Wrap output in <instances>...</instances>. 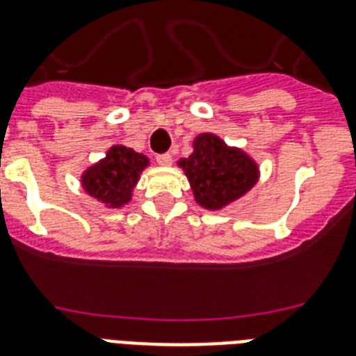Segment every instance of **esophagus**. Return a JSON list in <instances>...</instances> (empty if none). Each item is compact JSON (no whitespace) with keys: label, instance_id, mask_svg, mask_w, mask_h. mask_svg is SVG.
<instances>
[{"label":"esophagus","instance_id":"esophagus-1","mask_svg":"<svg viewBox=\"0 0 356 356\" xmlns=\"http://www.w3.org/2000/svg\"><path fill=\"white\" fill-rule=\"evenodd\" d=\"M156 164H159V166H170V164H172V155H170V153L156 155Z\"/></svg>","mask_w":356,"mask_h":356}]
</instances>
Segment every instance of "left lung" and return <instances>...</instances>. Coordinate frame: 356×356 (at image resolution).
Returning a JSON list of instances; mask_svg holds the SVG:
<instances>
[{"instance_id": "1", "label": "left lung", "mask_w": 356, "mask_h": 356, "mask_svg": "<svg viewBox=\"0 0 356 356\" xmlns=\"http://www.w3.org/2000/svg\"><path fill=\"white\" fill-rule=\"evenodd\" d=\"M195 201L205 209L218 211L248 192L259 177V170L243 151L229 149L211 133L194 140V153L181 159Z\"/></svg>"}]
</instances>
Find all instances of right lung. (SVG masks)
Instances as JSON below:
<instances>
[{"mask_svg":"<svg viewBox=\"0 0 356 356\" xmlns=\"http://www.w3.org/2000/svg\"><path fill=\"white\" fill-rule=\"evenodd\" d=\"M149 161L144 155L125 145H114L107 156L86 170L83 186L92 197L108 207H122L129 203L134 184Z\"/></svg>","mask_w":356,"mask_h":356,"instance_id":"add662e5","label":"right lung"}]
</instances>
